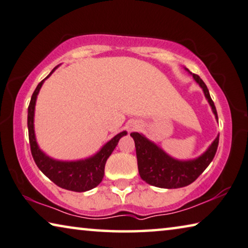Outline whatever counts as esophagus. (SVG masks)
<instances>
[{
	"label": "esophagus",
	"instance_id": "1",
	"mask_svg": "<svg viewBox=\"0 0 248 248\" xmlns=\"http://www.w3.org/2000/svg\"><path fill=\"white\" fill-rule=\"evenodd\" d=\"M135 127H136V126H133V127H132V129H134V128H135Z\"/></svg>",
	"mask_w": 248,
	"mask_h": 248
}]
</instances>
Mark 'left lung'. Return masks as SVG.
Listing matches in <instances>:
<instances>
[{"mask_svg": "<svg viewBox=\"0 0 248 248\" xmlns=\"http://www.w3.org/2000/svg\"><path fill=\"white\" fill-rule=\"evenodd\" d=\"M185 70L193 76L195 82L203 90L205 97L208 104L211 105L212 111L218 123L216 108L209 95L207 86L199 75L190 73L186 67ZM131 136L135 142L137 166H139L140 178L147 184L161 188H180L192 184L214 158L219 137V135H217L207 150L199 157L184 161V159L172 157L140 133L133 132L131 133Z\"/></svg>", "mask_w": 248, "mask_h": 248, "instance_id": "left-lung-1", "label": "left lung"}]
</instances>
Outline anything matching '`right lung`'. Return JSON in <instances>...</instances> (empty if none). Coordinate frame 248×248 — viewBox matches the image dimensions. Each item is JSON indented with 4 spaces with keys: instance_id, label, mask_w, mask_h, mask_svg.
I'll return each mask as SVG.
<instances>
[{
    "instance_id": "add662e5",
    "label": "right lung",
    "mask_w": 248,
    "mask_h": 248,
    "mask_svg": "<svg viewBox=\"0 0 248 248\" xmlns=\"http://www.w3.org/2000/svg\"><path fill=\"white\" fill-rule=\"evenodd\" d=\"M58 67L59 66L53 68L51 73L39 83L32 95L31 102H30L28 109V128L32 156L41 172L45 176H47L54 184L64 189L73 190V192H86V190L96 187L102 182L103 177H104L106 161L111 156L119 140L126 135L127 132L123 131L119 133L108 143L104 144L97 153L84 159L59 161V159H54L45 154L36 142L35 131H34V113H35L36 98L42 85H43L45 79L48 78Z\"/></svg>"
}]
</instances>
